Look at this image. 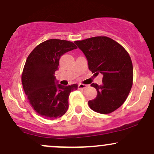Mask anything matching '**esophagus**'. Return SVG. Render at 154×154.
Masks as SVG:
<instances>
[{"mask_svg": "<svg viewBox=\"0 0 154 154\" xmlns=\"http://www.w3.org/2000/svg\"><path fill=\"white\" fill-rule=\"evenodd\" d=\"M86 88H87V85H86L79 84V85H78V88L80 90H84V89H85Z\"/></svg>", "mask_w": 154, "mask_h": 154, "instance_id": "obj_1", "label": "esophagus"}]
</instances>
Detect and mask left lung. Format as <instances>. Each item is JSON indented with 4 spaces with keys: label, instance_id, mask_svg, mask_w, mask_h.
Returning <instances> with one entry per match:
<instances>
[{
    "label": "left lung",
    "instance_id": "8db88e82",
    "mask_svg": "<svg viewBox=\"0 0 154 154\" xmlns=\"http://www.w3.org/2000/svg\"><path fill=\"white\" fill-rule=\"evenodd\" d=\"M75 43L85 56L89 69L103 75L101 85H91L96 89L97 96L88 105L100 114L113 112L122 105L131 90L133 67L130 55L108 37H94Z\"/></svg>",
    "mask_w": 154,
    "mask_h": 154
}]
</instances>
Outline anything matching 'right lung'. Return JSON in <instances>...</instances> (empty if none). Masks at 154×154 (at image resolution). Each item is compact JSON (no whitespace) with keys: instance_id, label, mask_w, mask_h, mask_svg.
<instances>
[{"instance_id":"obj_1","label":"right lung","mask_w":154,"mask_h":154,"mask_svg":"<svg viewBox=\"0 0 154 154\" xmlns=\"http://www.w3.org/2000/svg\"><path fill=\"white\" fill-rule=\"evenodd\" d=\"M76 48L70 41L50 39L39 44L26 59L22 75L23 88L32 107L45 119L63 116L68 109L70 93L78 88L77 84L61 85L55 77L61 56Z\"/></svg>"}]
</instances>
